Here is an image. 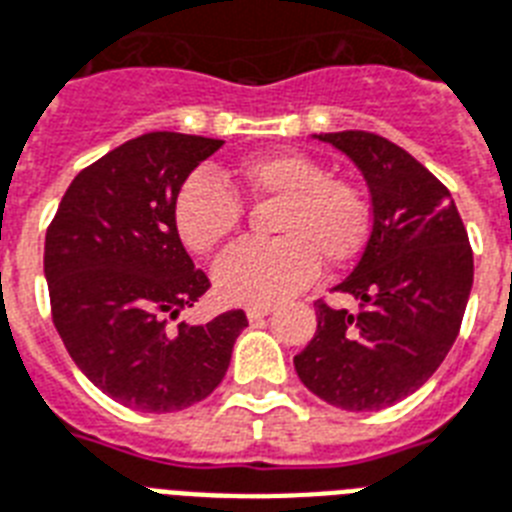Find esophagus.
I'll list each match as a JSON object with an SVG mask.
<instances>
[{
	"mask_svg": "<svg viewBox=\"0 0 512 512\" xmlns=\"http://www.w3.org/2000/svg\"><path fill=\"white\" fill-rule=\"evenodd\" d=\"M273 313V305H249L247 307V318L249 321H260L265 315Z\"/></svg>",
	"mask_w": 512,
	"mask_h": 512,
	"instance_id": "34e87169",
	"label": "esophagus"
}]
</instances>
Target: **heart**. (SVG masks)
<instances>
[{
	"mask_svg": "<svg viewBox=\"0 0 512 512\" xmlns=\"http://www.w3.org/2000/svg\"><path fill=\"white\" fill-rule=\"evenodd\" d=\"M231 181L257 199H278L276 242H242L215 263V289L228 302L273 305L297 294L318 273V263L342 265L368 236V207L360 191L328 178L321 162L299 152L249 157ZM242 202L210 173H191L173 199L178 239L205 255L234 234Z\"/></svg>",
	"mask_w": 512,
	"mask_h": 512,
	"instance_id": "1",
	"label": "heart"
}]
</instances>
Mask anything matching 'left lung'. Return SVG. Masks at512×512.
Here are the masks:
<instances>
[{
  "label": "left lung",
  "mask_w": 512,
  "mask_h": 512,
  "mask_svg": "<svg viewBox=\"0 0 512 512\" xmlns=\"http://www.w3.org/2000/svg\"><path fill=\"white\" fill-rule=\"evenodd\" d=\"M360 170L373 226L352 273L336 284L357 313L318 305V328L294 357L323 402L373 413L421 389L458 339L473 286V252L455 199L384 136L313 134Z\"/></svg>",
  "instance_id": "8db88e82"
}]
</instances>
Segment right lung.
I'll return each mask as SVG.
<instances>
[{
    "mask_svg": "<svg viewBox=\"0 0 512 512\" xmlns=\"http://www.w3.org/2000/svg\"><path fill=\"white\" fill-rule=\"evenodd\" d=\"M223 147L205 136L144 134L81 170L44 242L57 334L107 397L141 413H173L223 381L244 310L181 321L210 289L173 226V199L199 162Z\"/></svg>",
    "mask_w": 512,
    "mask_h": 512,
    "instance_id": "add662e5",
    "label": "right lung"
}]
</instances>
